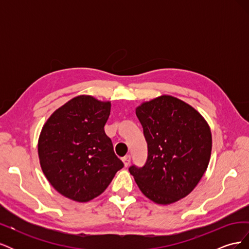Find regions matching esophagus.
I'll list each match as a JSON object with an SVG mask.
<instances>
[{
    "instance_id": "34e87169",
    "label": "esophagus",
    "mask_w": 249,
    "mask_h": 249,
    "mask_svg": "<svg viewBox=\"0 0 249 249\" xmlns=\"http://www.w3.org/2000/svg\"><path fill=\"white\" fill-rule=\"evenodd\" d=\"M123 162H124L125 167L129 166V164H130V162H131V156L127 155V156L124 157V158H123Z\"/></svg>"
}]
</instances>
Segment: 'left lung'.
Segmentation results:
<instances>
[{"instance_id":"1","label":"left lung","mask_w":249,"mask_h":249,"mask_svg":"<svg viewBox=\"0 0 249 249\" xmlns=\"http://www.w3.org/2000/svg\"><path fill=\"white\" fill-rule=\"evenodd\" d=\"M136 115L147 143L144 166L129 168L147 198L169 205L187 196L210 162V126L190 105L171 95L141 104Z\"/></svg>"}]
</instances>
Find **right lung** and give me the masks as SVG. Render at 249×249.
<instances>
[{
  "label": "right lung",
  "instance_id": "obj_1",
  "mask_svg": "<svg viewBox=\"0 0 249 249\" xmlns=\"http://www.w3.org/2000/svg\"><path fill=\"white\" fill-rule=\"evenodd\" d=\"M110 110V102L79 95L44 124L38 140L40 166L63 196L79 202L91 200L124 167L104 130Z\"/></svg>",
  "mask_w": 249,
  "mask_h": 249
}]
</instances>
